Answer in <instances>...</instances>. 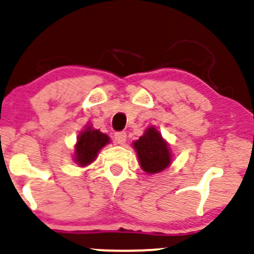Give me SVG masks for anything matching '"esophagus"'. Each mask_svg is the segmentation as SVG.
Returning <instances> with one entry per match:
<instances>
[{
  "mask_svg": "<svg viewBox=\"0 0 254 254\" xmlns=\"http://www.w3.org/2000/svg\"><path fill=\"white\" fill-rule=\"evenodd\" d=\"M115 139L117 142V144H124L127 141V133L124 131H118L115 133Z\"/></svg>",
  "mask_w": 254,
  "mask_h": 254,
  "instance_id": "esophagus-1",
  "label": "esophagus"
}]
</instances>
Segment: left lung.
<instances>
[{"label":"left lung","mask_w":254,"mask_h":254,"mask_svg":"<svg viewBox=\"0 0 254 254\" xmlns=\"http://www.w3.org/2000/svg\"><path fill=\"white\" fill-rule=\"evenodd\" d=\"M142 170L147 173H159L171 164L168 145L155 127L145 130L144 135L133 142Z\"/></svg>","instance_id":"left-lung-1"}]
</instances>
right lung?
<instances>
[{
	"label": "right lung",
	"instance_id": "add662e5",
	"mask_svg": "<svg viewBox=\"0 0 254 254\" xmlns=\"http://www.w3.org/2000/svg\"><path fill=\"white\" fill-rule=\"evenodd\" d=\"M109 136L99 130L87 127L78 136L75 145V161L80 166H87L97 157L99 150L109 143Z\"/></svg>",
	"mask_w": 254,
	"mask_h": 254
}]
</instances>
